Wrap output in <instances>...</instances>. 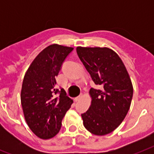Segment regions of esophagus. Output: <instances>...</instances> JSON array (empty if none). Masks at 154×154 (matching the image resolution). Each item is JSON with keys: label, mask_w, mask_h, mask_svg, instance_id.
Listing matches in <instances>:
<instances>
[{"label": "esophagus", "mask_w": 154, "mask_h": 154, "mask_svg": "<svg viewBox=\"0 0 154 154\" xmlns=\"http://www.w3.org/2000/svg\"><path fill=\"white\" fill-rule=\"evenodd\" d=\"M82 98V94H81V95H79V96L78 97H75V101H79L80 100H81V99Z\"/></svg>", "instance_id": "obj_1"}]
</instances>
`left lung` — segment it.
Masks as SVG:
<instances>
[{
  "instance_id": "obj_1",
  "label": "left lung",
  "mask_w": 154,
  "mask_h": 154,
  "mask_svg": "<svg viewBox=\"0 0 154 154\" xmlns=\"http://www.w3.org/2000/svg\"><path fill=\"white\" fill-rule=\"evenodd\" d=\"M77 55L97 86L91 88V105L82 114L91 134H110L123 122L131 105L134 88L122 59L113 50L100 47H77Z\"/></svg>"
}]
</instances>
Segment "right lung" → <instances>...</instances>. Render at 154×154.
<instances>
[{"label": "right lung", "mask_w": 154, "mask_h": 154, "mask_svg": "<svg viewBox=\"0 0 154 154\" xmlns=\"http://www.w3.org/2000/svg\"><path fill=\"white\" fill-rule=\"evenodd\" d=\"M73 48L53 44L44 49L32 60L25 72L20 102L28 126L42 139L58 134L61 122L73 101L63 89H56V77ZM60 93L58 98L55 97Z\"/></svg>", "instance_id": "1"}]
</instances>
